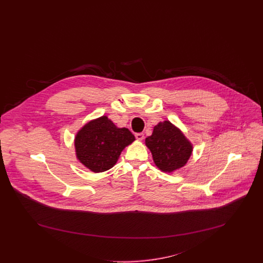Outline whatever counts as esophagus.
I'll list each match as a JSON object with an SVG mask.
<instances>
[{
  "mask_svg": "<svg viewBox=\"0 0 263 263\" xmlns=\"http://www.w3.org/2000/svg\"><path fill=\"white\" fill-rule=\"evenodd\" d=\"M135 137L137 140H143L144 139V134L143 133H136Z\"/></svg>",
  "mask_w": 263,
  "mask_h": 263,
  "instance_id": "esophagus-1",
  "label": "esophagus"
}]
</instances>
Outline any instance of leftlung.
Instances as JSON below:
<instances>
[{
	"mask_svg": "<svg viewBox=\"0 0 263 263\" xmlns=\"http://www.w3.org/2000/svg\"><path fill=\"white\" fill-rule=\"evenodd\" d=\"M146 145L156 165L168 173L183 166L192 153L191 144L170 121L155 126L153 134L146 138Z\"/></svg>",
	"mask_w": 263,
	"mask_h": 263,
	"instance_id": "1",
	"label": "left lung"
}]
</instances>
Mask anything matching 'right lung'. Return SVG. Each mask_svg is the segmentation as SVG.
I'll list each match as a JSON object with an SVG mask.
<instances>
[{
	"label": "right lung",
	"instance_id": "right-lung-1",
	"mask_svg": "<svg viewBox=\"0 0 263 263\" xmlns=\"http://www.w3.org/2000/svg\"><path fill=\"white\" fill-rule=\"evenodd\" d=\"M135 140L127 128H117L106 116L88 122L75 138L79 161L95 173L111 168L122 150Z\"/></svg>",
	"mask_w": 263,
	"mask_h": 263
}]
</instances>
